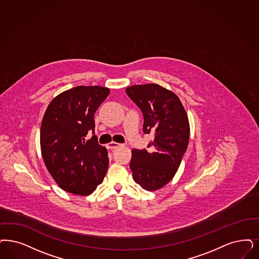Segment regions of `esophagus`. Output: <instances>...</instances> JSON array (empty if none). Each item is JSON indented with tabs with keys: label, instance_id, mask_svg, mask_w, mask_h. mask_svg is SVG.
<instances>
[{
	"label": "esophagus",
	"instance_id": "34e87169",
	"mask_svg": "<svg viewBox=\"0 0 259 259\" xmlns=\"http://www.w3.org/2000/svg\"><path fill=\"white\" fill-rule=\"evenodd\" d=\"M120 146V144L116 143V142H110V143L107 144V149H110V150H112V149H116V148H118Z\"/></svg>",
	"mask_w": 259,
	"mask_h": 259
}]
</instances>
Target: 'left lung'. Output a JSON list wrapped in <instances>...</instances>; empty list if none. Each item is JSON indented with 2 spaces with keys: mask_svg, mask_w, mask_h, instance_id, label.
<instances>
[{
  "mask_svg": "<svg viewBox=\"0 0 259 259\" xmlns=\"http://www.w3.org/2000/svg\"><path fill=\"white\" fill-rule=\"evenodd\" d=\"M144 116V134H153L152 148L132 152L130 167L134 182L147 191H155L170 182L178 171L190 134L188 116L174 92L155 83L125 89Z\"/></svg>",
  "mask_w": 259,
  "mask_h": 259,
  "instance_id": "1",
  "label": "left lung"
}]
</instances>
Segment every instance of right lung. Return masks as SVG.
<instances>
[{
	"instance_id": "1",
	"label": "right lung",
	"mask_w": 259,
	"mask_h": 259,
	"mask_svg": "<svg viewBox=\"0 0 259 259\" xmlns=\"http://www.w3.org/2000/svg\"><path fill=\"white\" fill-rule=\"evenodd\" d=\"M108 94L106 87H74L53 99L45 111L40 128L42 157L64 191L87 196L104 181L109 160L94 135V113ZM88 133L94 134L90 140Z\"/></svg>"
}]
</instances>
